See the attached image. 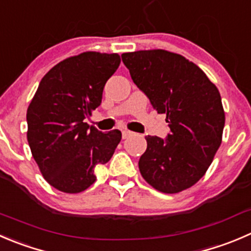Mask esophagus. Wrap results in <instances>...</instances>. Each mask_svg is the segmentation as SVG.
I'll return each instance as SVG.
<instances>
[{"mask_svg":"<svg viewBox=\"0 0 251 251\" xmlns=\"http://www.w3.org/2000/svg\"><path fill=\"white\" fill-rule=\"evenodd\" d=\"M131 135H132V132H131V131L123 130V138H124V140H126V138H127V137H130Z\"/></svg>","mask_w":251,"mask_h":251,"instance_id":"obj_1","label":"esophagus"}]
</instances>
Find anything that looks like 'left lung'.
Instances as JSON below:
<instances>
[{"instance_id":"obj_1","label":"left lung","mask_w":251,"mask_h":251,"mask_svg":"<svg viewBox=\"0 0 251 251\" xmlns=\"http://www.w3.org/2000/svg\"><path fill=\"white\" fill-rule=\"evenodd\" d=\"M123 62L158 114L167 115V140L147 136L138 168L155 190L177 194L207 172L222 143L225 110L217 87L179 53L154 49L125 52Z\"/></svg>"}]
</instances>
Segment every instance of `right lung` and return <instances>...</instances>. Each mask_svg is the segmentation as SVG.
Listing matches in <instances>:
<instances>
[{"mask_svg": "<svg viewBox=\"0 0 251 251\" xmlns=\"http://www.w3.org/2000/svg\"><path fill=\"white\" fill-rule=\"evenodd\" d=\"M119 65L118 53L86 51L65 58L43 77L29 104L31 154L44 179L62 193L88 189L97 179L94 168L109 162L120 142L119 130L101 132L84 123Z\"/></svg>", "mask_w": 251, "mask_h": 251, "instance_id": "obj_1", "label": "right lung"}]
</instances>
